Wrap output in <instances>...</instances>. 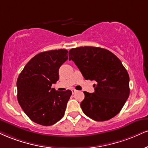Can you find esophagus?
I'll return each mask as SVG.
<instances>
[{"mask_svg": "<svg viewBox=\"0 0 148 148\" xmlns=\"http://www.w3.org/2000/svg\"><path fill=\"white\" fill-rule=\"evenodd\" d=\"M72 94H75L76 92H77V90H74V89H73V90H72Z\"/></svg>", "mask_w": 148, "mask_h": 148, "instance_id": "34e87169", "label": "esophagus"}]
</instances>
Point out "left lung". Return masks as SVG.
<instances>
[{"instance_id": "1", "label": "left lung", "mask_w": 148, "mask_h": 148, "mask_svg": "<svg viewBox=\"0 0 148 148\" xmlns=\"http://www.w3.org/2000/svg\"><path fill=\"white\" fill-rule=\"evenodd\" d=\"M86 80L97 82L94 93L83 92V112L97 121H105L118 114L130 95L129 74L119 58L101 47L85 46L69 51Z\"/></svg>"}]
</instances>
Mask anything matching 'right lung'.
Returning <instances> with one entry per match:
<instances>
[{"instance_id":"right-lung-1","label":"right lung","mask_w":148,"mask_h":148,"mask_svg":"<svg viewBox=\"0 0 148 148\" xmlns=\"http://www.w3.org/2000/svg\"><path fill=\"white\" fill-rule=\"evenodd\" d=\"M67 52L60 49L39 53L26 64L18 77V101L36 123L52 125L64 116L72 92L56 91L51 87L59 79L58 70L68 58Z\"/></svg>"}]
</instances>
